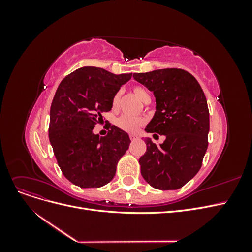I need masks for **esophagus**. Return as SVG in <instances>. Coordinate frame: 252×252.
I'll use <instances>...</instances> for the list:
<instances>
[{
  "label": "esophagus",
  "mask_w": 252,
  "mask_h": 252,
  "mask_svg": "<svg viewBox=\"0 0 252 252\" xmlns=\"http://www.w3.org/2000/svg\"><path fill=\"white\" fill-rule=\"evenodd\" d=\"M129 138H130L131 141H134V140L138 139V136H136L135 134H130V135H129Z\"/></svg>",
  "instance_id": "34e87169"
}]
</instances>
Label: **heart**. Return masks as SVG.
I'll use <instances>...</instances> for the list:
<instances>
[{"mask_svg": "<svg viewBox=\"0 0 252 252\" xmlns=\"http://www.w3.org/2000/svg\"><path fill=\"white\" fill-rule=\"evenodd\" d=\"M133 94H135V96H138L140 100L144 103H148L150 102V94L149 91L145 88L144 86L141 85H135L132 88ZM120 95L121 93L118 91V93L113 95L112 97V108H117V106L119 104L120 101ZM146 123V120L141 117H133V116H129V114H124V116L120 117L117 120V126L124 130L126 132H130V133H134L139 130V129L145 125Z\"/></svg>", "mask_w": 252, "mask_h": 252, "instance_id": "heart-1", "label": "heart"}]
</instances>
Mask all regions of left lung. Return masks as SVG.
Wrapping results in <instances>:
<instances>
[{"label": "left lung", "instance_id": "8db88e82", "mask_svg": "<svg viewBox=\"0 0 252 252\" xmlns=\"http://www.w3.org/2000/svg\"><path fill=\"white\" fill-rule=\"evenodd\" d=\"M133 78L154 91L157 101L155 117L145 130L166 136L161 145L145 141L147 150L139 161L142 177L154 188L179 189L199 172L208 147L209 110L204 91L181 68L133 73Z\"/></svg>", "mask_w": 252, "mask_h": 252}]
</instances>
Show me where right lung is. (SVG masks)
Instances as JSON below:
<instances>
[{
	"instance_id": "right-lung-1",
	"label": "right lung",
	"mask_w": 252,
	"mask_h": 252,
	"mask_svg": "<svg viewBox=\"0 0 252 252\" xmlns=\"http://www.w3.org/2000/svg\"><path fill=\"white\" fill-rule=\"evenodd\" d=\"M131 75L88 66L68 74L59 85L50 107L49 141L59 167L72 184L102 187L116 174L119 159L129 148V135L114 125L101 138L93 130Z\"/></svg>"
}]
</instances>
